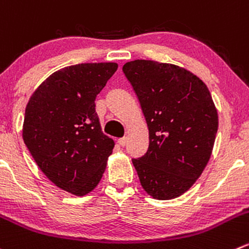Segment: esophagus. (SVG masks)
<instances>
[{"instance_id":"34e87169","label":"esophagus","mask_w":249,"mask_h":249,"mask_svg":"<svg viewBox=\"0 0 249 249\" xmlns=\"http://www.w3.org/2000/svg\"><path fill=\"white\" fill-rule=\"evenodd\" d=\"M126 141H127L126 137H122V139L118 140V143H119L120 146H125V144H126Z\"/></svg>"}]
</instances>
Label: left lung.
<instances>
[{
  "label": "left lung",
  "instance_id": "left-lung-1",
  "mask_svg": "<svg viewBox=\"0 0 249 249\" xmlns=\"http://www.w3.org/2000/svg\"><path fill=\"white\" fill-rule=\"evenodd\" d=\"M146 118L149 146L132 159L144 191L181 196L206 168L218 132V112L206 84L169 63L136 59L123 67Z\"/></svg>",
  "mask_w": 249,
  "mask_h": 249
}]
</instances>
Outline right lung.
<instances>
[{
  "label": "right lung",
  "instance_id": "1",
  "mask_svg": "<svg viewBox=\"0 0 249 249\" xmlns=\"http://www.w3.org/2000/svg\"><path fill=\"white\" fill-rule=\"evenodd\" d=\"M117 69V63L60 69L36 89L26 105L24 143L42 173L76 196L97 186L114 147L101 130L95 100Z\"/></svg>",
  "mask_w": 249,
  "mask_h": 249
}]
</instances>
